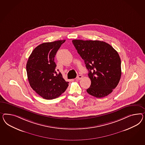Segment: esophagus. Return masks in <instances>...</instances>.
Segmentation results:
<instances>
[{
    "label": "esophagus",
    "instance_id": "1",
    "mask_svg": "<svg viewBox=\"0 0 145 145\" xmlns=\"http://www.w3.org/2000/svg\"><path fill=\"white\" fill-rule=\"evenodd\" d=\"M83 76L82 75H78V76H77V78H76L78 79V80H81V78H82Z\"/></svg>",
    "mask_w": 145,
    "mask_h": 145
}]
</instances>
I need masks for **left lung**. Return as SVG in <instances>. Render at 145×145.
Returning a JSON list of instances; mask_svg holds the SVG:
<instances>
[{"mask_svg":"<svg viewBox=\"0 0 145 145\" xmlns=\"http://www.w3.org/2000/svg\"><path fill=\"white\" fill-rule=\"evenodd\" d=\"M84 61L91 83L86 91L96 98L110 94L117 86L121 75V59L109 44L100 40H72Z\"/></svg>","mask_w":145,"mask_h":145,"instance_id":"1","label":"left lung"}]
</instances>
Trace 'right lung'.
I'll list each match as a JSON object with an SVG mask.
<instances>
[{"label":"right lung","instance_id":"add662e5","mask_svg":"<svg viewBox=\"0 0 145 145\" xmlns=\"http://www.w3.org/2000/svg\"><path fill=\"white\" fill-rule=\"evenodd\" d=\"M65 40L44 43L31 52L26 64L28 80L33 90L42 98L52 100L59 97L69 86L62 75L56 71L55 55Z\"/></svg>","mask_w":145,"mask_h":145}]
</instances>
